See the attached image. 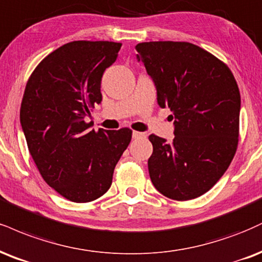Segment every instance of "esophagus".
Wrapping results in <instances>:
<instances>
[{"label": "esophagus", "mask_w": 262, "mask_h": 262, "mask_svg": "<svg viewBox=\"0 0 262 262\" xmlns=\"http://www.w3.org/2000/svg\"><path fill=\"white\" fill-rule=\"evenodd\" d=\"M146 137V134L145 133H141V132H133V138L134 139H141V138H145Z\"/></svg>", "instance_id": "34e87169"}]
</instances>
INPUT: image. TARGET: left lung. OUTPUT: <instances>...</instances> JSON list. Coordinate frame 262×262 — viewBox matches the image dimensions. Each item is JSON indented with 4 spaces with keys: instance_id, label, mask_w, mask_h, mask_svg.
Returning <instances> with one entry per match:
<instances>
[{
    "instance_id": "left-lung-1",
    "label": "left lung",
    "mask_w": 262,
    "mask_h": 262,
    "mask_svg": "<svg viewBox=\"0 0 262 262\" xmlns=\"http://www.w3.org/2000/svg\"><path fill=\"white\" fill-rule=\"evenodd\" d=\"M137 51L155 81L157 102L174 117L171 143L149 137L151 182L169 199H195L220 181L237 151V80L225 62L185 41L140 42Z\"/></svg>"
}]
</instances>
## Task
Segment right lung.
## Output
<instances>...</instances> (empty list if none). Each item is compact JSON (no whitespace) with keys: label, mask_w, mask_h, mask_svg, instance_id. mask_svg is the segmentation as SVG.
Returning <instances> with one entry per match:
<instances>
[{"label":"right lung","mask_w":262,"mask_h":262,"mask_svg":"<svg viewBox=\"0 0 262 262\" xmlns=\"http://www.w3.org/2000/svg\"><path fill=\"white\" fill-rule=\"evenodd\" d=\"M121 42L72 41L41 61L25 85L20 123L41 177L73 203L102 196L133 130H89L85 122L102 100L103 72Z\"/></svg>","instance_id":"right-lung-1"}]
</instances>
